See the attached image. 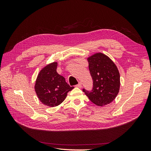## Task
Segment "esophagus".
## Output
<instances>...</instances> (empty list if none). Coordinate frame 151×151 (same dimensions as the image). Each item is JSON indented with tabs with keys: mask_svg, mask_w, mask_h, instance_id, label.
Segmentation results:
<instances>
[{
	"mask_svg": "<svg viewBox=\"0 0 151 151\" xmlns=\"http://www.w3.org/2000/svg\"><path fill=\"white\" fill-rule=\"evenodd\" d=\"M76 87H77V88H81L82 84H81V83H79L78 84H77L76 85Z\"/></svg>",
	"mask_w": 151,
	"mask_h": 151,
	"instance_id": "obj_1",
	"label": "esophagus"
}]
</instances>
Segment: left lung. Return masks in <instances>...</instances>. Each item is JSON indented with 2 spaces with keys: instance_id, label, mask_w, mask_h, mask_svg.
Instances as JSON below:
<instances>
[{
  "instance_id": "obj_1",
  "label": "left lung",
  "mask_w": 151,
  "mask_h": 151,
  "mask_svg": "<svg viewBox=\"0 0 151 151\" xmlns=\"http://www.w3.org/2000/svg\"><path fill=\"white\" fill-rule=\"evenodd\" d=\"M88 60L93 85L91 91H83L91 102L104 106L112 102L119 92V71L111 59L101 53L93 55Z\"/></svg>"
}]
</instances>
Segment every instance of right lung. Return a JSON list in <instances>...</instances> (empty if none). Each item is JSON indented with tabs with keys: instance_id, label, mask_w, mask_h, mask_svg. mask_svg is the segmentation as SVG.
<instances>
[{
	"instance_id": "add662e5",
	"label": "right lung",
	"mask_w": 151,
	"mask_h": 151,
	"mask_svg": "<svg viewBox=\"0 0 151 151\" xmlns=\"http://www.w3.org/2000/svg\"><path fill=\"white\" fill-rule=\"evenodd\" d=\"M57 63L53 62L41 70L36 81L35 89L40 101L50 107L62 103L68 92L74 89L63 76L57 72Z\"/></svg>"
}]
</instances>
